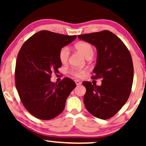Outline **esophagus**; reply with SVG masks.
Here are the masks:
<instances>
[{"instance_id":"esophagus-1","label":"esophagus","mask_w":146,"mask_h":146,"mask_svg":"<svg viewBox=\"0 0 146 146\" xmlns=\"http://www.w3.org/2000/svg\"><path fill=\"white\" fill-rule=\"evenodd\" d=\"M75 82H76V85H81L82 84V82L79 80H75Z\"/></svg>"}]
</instances>
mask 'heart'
<instances>
[{
	"label": "heart",
	"instance_id": "1",
	"mask_svg": "<svg viewBox=\"0 0 146 146\" xmlns=\"http://www.w3.org/2000/svg\"><path fill=\"white\" fill-rule=\"evenodd\" d=\"M75 48L80 52L86 59L91 58L94 54V48L91 44L87 42H80L75 45ZM70 56V48L68 46H63L60 48L58 53L60 61L62 64H66ZM88 70L86 69L72 68L70 70V74L77 78L84 77Z\"/></svg>",
	"mask_w": 146,
	"mask_h": 146
}]
</instances>
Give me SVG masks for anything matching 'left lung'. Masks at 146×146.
I'll return each mask as SVG.
<instances>
[{"instance_id":"left-lung-1","label":"left lung","mask_w":146,"mask_h":146,"mask_svg":"<svg viewBox=\"0 0 146 146\" xmlns=\"http://www.w3.org/2000/svg\"><path fill=\"white\" fill-rule=\"evenodd\" d=\"M78 37L96 48L97 62L92 78L102 79L101 86L82 82L86 88L85 107L94 116L109 119L117 113L130 95L133 79L131 54L121 39L109 31Z\"/></svg>"}]
</instances>
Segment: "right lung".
Wrapping results in <instances>:
<instances>
[{
	"label": "right lung",
	"instance_id": "right-lung-1",
	"mask_svg": "<svg viewBox=\"0 0 146 146\" xmlns=\"http://www.w3.org/2000/svg\"><path fill=\"white\" fill-rule=\"evenodd\" d=\"M76 38L41 31L30 37L18 54L16 88L24 106L38 119H51L62 112L67 98L76 86L69 78L58 84L50 81L52 73L58 72L62 66L60 50Z\"/></svg>",
	"mask_w": 146,
	"mask_h": 146
}]
</instances>
